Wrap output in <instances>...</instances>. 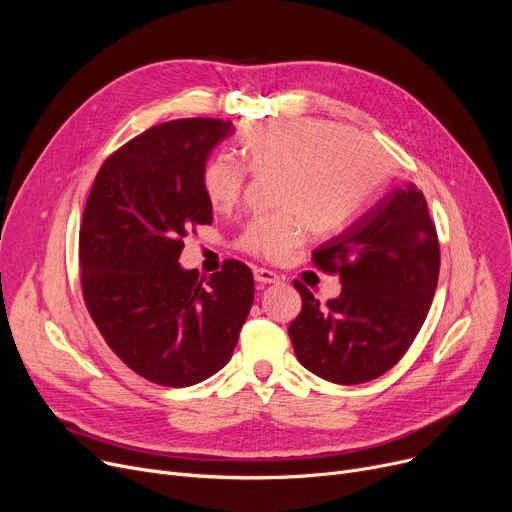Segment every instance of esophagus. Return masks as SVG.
<instances>
[{
  "label": "esophagus",
  "instance_id": "obj_1",
  "mask_svg": "<svg viewBox=\"0 0 512 512\" xmlns=\"http://www.w3.org/2000/svg\"><path fill=\"white\" fill-rule=\"evenodd\" d=\"M253 274H255L257 284H278L280 282V276L272 270H265V267H259V270H255Z\"/></svg>",
  "mask_w": 512,
  "mask_h": 512
}]
</instances>
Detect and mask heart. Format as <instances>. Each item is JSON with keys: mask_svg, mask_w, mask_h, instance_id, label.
I'll return each mask as SVG.
<instances>
[{"mask_svg": "<svg viewBox=\"0 0 512 512\" xmlns=\"http://www.w3.org/2000/svg\"><path fill=\"white\" fill-rule=\"evenodd\" d=\"M242 166L253 176L274 174V207L253 220L240 247L265 259H282L299 245L303 226L321 234L338 228L378 184L386 166L373 141L324 120H267L240 137ZM245 174L232 161L213 159L203 174L213 209L232 207Z\"/></svg>", "mask_w": 512, "mask_h": 512, "instance_id": "heart-1", "label": "heart"}]
</instances>
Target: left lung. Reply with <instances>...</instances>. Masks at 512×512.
Here are the masks:
<instances>
[{
  "instance_id": "8db88e82",
  "label": "left lung",
  "mask_w": 512,
  "mask_h": 512,
  "mask_svg": "<svg viewBox=\"0 0 512 512\" xmlns=\"http://www.w3.org/2000/svg\"><path fill=\"white\" fill-rule=\"evenodd\" d=\"M342 290L319 305L301 282L303 307L288 328L299 363L334 384L380 378L409 351L432 307L440 245L427 201L413 182L392 188L313 251Z\"/></svg>"
}]
</instances>
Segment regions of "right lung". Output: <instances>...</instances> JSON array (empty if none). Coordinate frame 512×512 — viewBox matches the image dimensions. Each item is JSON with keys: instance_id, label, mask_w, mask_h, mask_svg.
<instances>
[{"instance_id": "obj_1", "label": "right lung", "mask_w": 512, "mask_h": 512, "mask_svg": "<svg viewBox=\"0 0 512 512\" xmlns=\"http://www.w3.org/2000/svg\"><path fill=\"white\" fill-rule=\"evenodd\" d=\"M230 120L186 118L128 141L95 176L78 236L80 284L107 346L145 380L199 384L232 357L253 274L228 259L201 278L178 263L186 230L211 224L203 174Z\"/></svg>"}]
</instances>
